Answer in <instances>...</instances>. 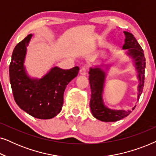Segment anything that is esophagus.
Instances as JSON below:
<instances>
[{
  "label": "esophagus",
  "mask_w": 156,
  "mask_h": 156,
  "mask_svg": "<svg viewBox=\"0 0 156 156\" xmlns=\"http://www.w3.org/2000/svg\"><path fill=\"white\" fill-rule=\"evenodd\" d=\"M80 74L81 75H86L87 74V68L82 67L80 70Z\"/></svg>",
  "instance_id": "obj_1"
}]
</instances>
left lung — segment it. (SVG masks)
I'll return each mask as SVG.
<instances>
[{"instance_id":"8db88e82","label":"left lung","mask_w":156,"mask_h":156,"mask_svg":"<svg viewBox=\"0 0 156 156\" xmlns=\"http://www.w3.org/2000/svg\"><path fill=\"white\" fill-rule=\"evenodd\" d=\"M123 33L125 35V42L123 45V50H127L126 54L133 59L134 66L138 73L137 76L139 81L137 96L138 101L144 87L146 58L144 50L134 36L126 31L123 32ZM101 66L103 65L91 67L89 72V80L91 91L90 99L91 112L94 117L98 120L105 122H114L129 116L131 113V110H115L105 106L102 94L106 74V72H104L101 68ZM106 66V69H108L109 65ZM135 107L136 106H134L132 108V110H133Z\"/></svg>"}]
</instances>
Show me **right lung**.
I'll return each mask as SVG.
<instances>
[{
    "mask_svg": "<svg viewBox=\"0 0 156 156\" xmlns=\"http://www.w3.org/2000/svg\"><path fill=\"white\" fill-rule=\"evenodd\" d=\"M32 34L16 46L9 67L14 99L21 109L40 119H50L61 112L67 84L77 76L80 68L62 69L54 67L41 79L31 78L24 65Z\"/></svg>",
    "mask_w": 156,
    "mask_h": 156,
    "instance_id": "add662e5",
    "label": "right lung"
}]
</instances>
